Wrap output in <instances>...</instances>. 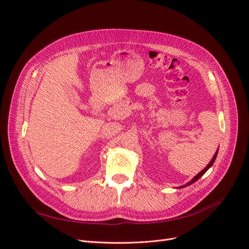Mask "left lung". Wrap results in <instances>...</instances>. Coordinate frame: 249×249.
<instances>
[{"label": "left lung", "mask_w": 249, "mask_h": 249, "mask_svg": "<svg viewBox=\"0 0 249 249\" xmlns=\"http://www.w3.org/2000/svg\"><path fill=\"white\" fill-rule=\"evenodd\" d=\"M217 153H218V149H217V151H216L215 152V154H214V156L212 157V159H211V161L209 162V164H208L205 168H204V170L203 171H200L196 176V177H194V179H191V181H189L188 183H186L185 184V185H183V186H180L179 188H184V187H186V186H188V185H191V184L192 183H195V182H196L200 177H202V176L208 171V170H209V168L213 165V163H214V161H215V159H216V157H217Z\"/></svg>", "instance_id": "1"}]
</instances>
